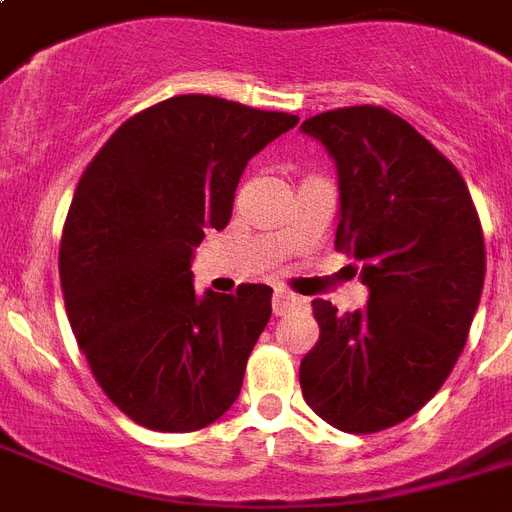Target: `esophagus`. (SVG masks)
Listing matches in <instances>:
<instances>
[{"instance_id":"obj_1","label":"esophagus","mask_w":512,"mask_h":512,"mask_svg":"<svg viewBox=\"0 0 512 512\" xmlns=\"http://www.w3.org/2000/svg\"><path fill=\"white\" fill-rule=\"evenodd\" d=\"M300 305H303L300 297H295L292 292H287V289H276V295H273V313H276V316H287L289 311H295Z\"/></svg>"}]
</instances>
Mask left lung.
Here are the masks:
<instances>
[{
    "label": "left lung",
    "instance_id": "1",
    "mask_svg": "<svg viewBox=\"0 0 512 512\" xmlns=\"http://www.w3.org/2000/svg\"><path fill=\"white\" fill-rule=\"evenodd\" d=\"M303 132L337 164L335 249L361 263L369 303L337 316L313 300L321 332L300 388L337 430L377 433L420 412L452 374L484 289V231L457 167L388 108L324 111Z\"/></svg>",
    "mask_w": 512,
    "mask_h": 512
}]
</instances>
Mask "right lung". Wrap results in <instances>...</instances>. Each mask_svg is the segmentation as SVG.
<instances>
[{
  "label": "right lung",
  "mask_w": 512,
  "mask_h": 512,
  "mask_svg": "<svg viewBox=\"0 0 512 512\" xmlns=\"http://www.w3.org/2000/svg\"><path fill=\"white\" fill-rule=\"evenodd\" d=\"M295 114L177 95L130 116L87 164L60 239V287L95 380L132 422L191 433L239 398L273 289H193L204 231H223L247 162Z\"/></svg>",
  "instance_id": "add662e5"
}]
</instances>
